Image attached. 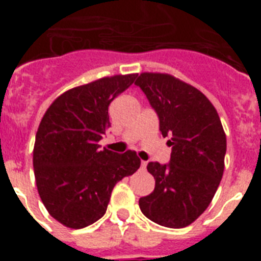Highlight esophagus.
<instances>
[{
  "mask_svg": "<svg viewBox=\"0 0 261 261\" xmlns=\"http://www.w3.org/2000/svg\"><path fill=\"white\" fill-rule=\"evenodd\" d=\"M146 165H147V162H145V161H141V168H142V170H145V168H146Z\"/></svg>",
  "mask_w": 261,
  "mask_h": 261,
  "instance_id": "obj_1",
  "label": "esophagus"
}]
</instances>
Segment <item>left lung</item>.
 <instances>
[{
	"mask_svg": "<svg viewBox=\"0 0 261 261\" xmlns=\"http://www.w3.org/2000/svg\"><path fill=\"white\" fill-rule=\"evenodd\" d=\"M141 87L159 117V130L170 136L168 165L149 162L155 179L150 195L141 197L142 213L161 226L191 225L208 208L225 168L226 135L217 110L204 94L166 73H141Z\"/></svg>",
	"mask_w": 261,
	"mask_h": 261,
	"instance_id": "8db88e82",
	"label": "left lung"
}]
</instances>
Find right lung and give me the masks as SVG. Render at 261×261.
Wrapping results in <instances>:
<instances>
[{
  "label": "right lung",
  "instance_id": "right-lung-1",
  "mask_svg": "<svg viewBox=\"0 0 261 261\" xmlns=\"http://www.w3.org/2000/svg\"><path fill=\"white\" fill-rule=\"evenodd\" d=\"M137 74H119L73 87L53 100L39 124L34 172L41 201L61 225L82 229L105 216L115 184L135 174L136 151L100 149L111 126L108 107Z\"/></svg>",
  "mask_w": 261,
  "mask_h": 261
}]
</instances>
